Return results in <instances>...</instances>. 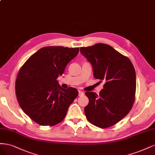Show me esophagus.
Here are the masks:
<instances>
[{"label": "esophagus", "mask_w": 155, "mask_h": 155, "mask_svg": "<svg viewBox=\"0 0 155 155\" xmlns=\"http://www.w3.org/2000/svg\"><path fill=\"white\" fill-rule=\"evenodd\" d=\"M78 95H79V96H82V95H84V93H83L82 91L79 90V91H78Z\"/></svg>", "instance_id": "1"}]
</instances>
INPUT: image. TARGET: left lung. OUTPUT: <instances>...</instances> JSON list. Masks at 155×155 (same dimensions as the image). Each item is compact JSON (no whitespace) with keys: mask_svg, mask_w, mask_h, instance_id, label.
<instances>
[{"mask_svg":"<svg viewBox=\"0 0 155 155\" xmlns=\"http://www.w3.org/2000/svg\"><path fill=\"white\" fill-rule=\"evenodd\" d=\"M81 52L91 62L94 77L105 82L99 95L91 91L85 93L89 98L85 114L95 126L111 127L127 115L135 101L133 65L129 58L106 44L82 47Z\"/></svg>","mask_w":155,"mask_h":155,"instance_id":"obj_1","label":"left lung"}]
</instances>
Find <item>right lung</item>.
Instances as JSON below:
<instances>
[{
    "instance_id": "add662e5",
    "label": "right lung",
    "mask_w": 155,
    "mask_h": 155,
    "mask_svg": "<svg viewBox=\"0 0 155 155\" xmlns=\"http://www.w3.org/2000/svg\"><path fill=\"white\" fill-rule=\"evenodd\" d=\"M78 52V48L44 47L20 69L15 82L17 98L24 112L34 122L53 126L66 117L78 92L73 87L62 88L57 78Z\"/></svg>"
}]
</instances>
